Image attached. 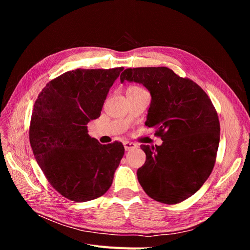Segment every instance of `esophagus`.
I'll list each match as a JSON object with an SVG mask.
<instances>
[{
  "label": "esophagus",
  "mask_w": 250,
  "mask_h": 250,
  "mask_svg": "<svg viewBox=\"0 0 250 250\" xmlns=\"http://www.w3.org/2000/svg\"><path fill=\"white\" fill-rule=\"evenodd\" d=\"M135 147H137V145H135L134 143H131V142H124V148H125L126 151L132 150V149H134Z\"/></svg>",
  "instance_id": "obj_1"
}]
</instances>
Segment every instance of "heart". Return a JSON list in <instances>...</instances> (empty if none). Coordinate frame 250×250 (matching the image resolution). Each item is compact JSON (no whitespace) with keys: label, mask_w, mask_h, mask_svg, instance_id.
Wrapping results in <instances>:
<instances>
[{"label":"heart","mask_w":250,"mask_h":250,"mask_svg":"<svg viewBox=\"0 0 250 250\" xmlns=\"http://www.w3.org/2000/svg\"><path fill=\"white\" fill-rule=\"evenodd\" d=\"M130 88H132V89H141V88H139V87H130Z\"/></svg>","instance_id":"heart-1"}]
</instances>
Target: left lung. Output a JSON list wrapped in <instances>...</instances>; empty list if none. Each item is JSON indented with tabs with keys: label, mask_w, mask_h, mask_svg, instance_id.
Here are the masks:
<instances>
[{
	"label": "left lung",
	"mask_w": 250,
	"mask_h": 250,
	"mask_svg": "<svg viewBox=\"0 0 250 250\" xmlns=\"http://www.w3.org/2000/svg\"><path fill=\"white\" fill-rule=\"evenodd\" d=\"M120 79L149 90L145 124L163 140L161 146L141 145L146 162L137 174L143 190L167 204L191 197L211 173L220 141V124L208 96L166 66L126 69Z\"/></svg>",
	"instance_id": "obj_1"
}]
</instances>
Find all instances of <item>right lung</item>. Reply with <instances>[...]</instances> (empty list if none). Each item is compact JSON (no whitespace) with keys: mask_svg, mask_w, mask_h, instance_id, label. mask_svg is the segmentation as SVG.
<instances>
[{"mask_svg":"<svg viewBox=\"0 0 250 250\" xmlns=\"http://www.w3.org/2000/svg\"><path fill=\"white\" fill-rule=\"evenodd\" d=\"M124 67L77 69L50 81L37 97L29 139L44 176L65 198L85 202L107 192L124 155L122 143L102 145L87 133Z\"/></svg>","mask_w":250,"mask_h":250,"instance_id":"1","label":"right lung"}]
</instances>
